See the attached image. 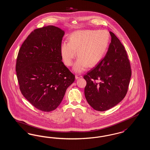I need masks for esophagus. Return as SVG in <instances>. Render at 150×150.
<instances>
[{"instance_id": "esophagus-1", "label": "esophagus", "mask_w": 150, "mask_h": 150, "mask_svg": "<svg viewBox=\"0 0 150 150\" xmlns=\"http://www.w3.org/2000/svg\"><path fill=\"white\" fill-rule=\"evenodd\" d=\"M75 77H76V79H79V78H81L82 77V74H76Z\"/></svg>"}]
</instances>
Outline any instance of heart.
<instances>
[{
  "mask_svg": "<svg viewBox=\"0 0 150 150\" xmlns=\"http://www.w3.org/2000/svg\"><path fill=\"white\" fill-rule=\"evenodd\" d=\"M110 35L105 30H78L69 36V42L61 47V54L64 63L71 66L76 56L79 58L74 65L76 72H82L88 65L96 66L104 58L109 46Z\"/></svg>",
  "mask_w": 150,
  "mask_h": 150,
  "instance_id": "heart-1",
  "label": "heart"
}]
</instances>
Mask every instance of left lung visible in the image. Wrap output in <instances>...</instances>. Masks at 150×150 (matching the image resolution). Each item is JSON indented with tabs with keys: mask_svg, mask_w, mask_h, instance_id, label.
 I'll list each match as a JSON object with an SVG mask.
<instances>
[{
	"mask_svg": "<svg viewBox=\"0 0 150 150\" xmlns=\"http://www.w3.org/2000/svg\"><path fill=\"white\" fill-rule=\"evenodd\" d=\"M102 61L84 76V94L88 104L97 111H106L125 97L131 76L130 63L123 45L115 34Z\"/></svg>",
	"mask_w": 150,
	"mask_h": 150,
	"instance_id": "obj_1",
	"label": "left lung"
}]
</instances>
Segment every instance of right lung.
<instances>
[{
    "label": "right lung",
    "instance_id": "1",
    "mask_svg": "<svg viewBox=\"0 0 150 150\" xmlns=\"http://www.w3.org/2000/svg\"><path fill=\"white\" fill-rule=\"evenodd\" d=\"M64 31L52 25L34 30L22 44L16 72L20 90L33 106L53 111L60 104L75 76L62 61Z\"/></svg>",
    "mask_w": 150,
    "mask_h": 150
}]
</instances>
